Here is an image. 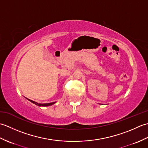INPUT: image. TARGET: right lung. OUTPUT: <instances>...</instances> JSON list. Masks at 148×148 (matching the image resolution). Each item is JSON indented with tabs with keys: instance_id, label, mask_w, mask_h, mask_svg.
Wrapping results in <instances>:
<instances>
[{
	"instance_id": "right-lung-1",
	"label": "right lung",
	"mask_w": 148,
	"mask_h": 148,
	"mask_svg": "<svg viewBox=\"0 0 148 148\" xmlns=\"http://www.w3.org/2000/svg\"><path fill=\"white\" fill-rule=\"evenodd\" d=\"M27 99L29 100H30V101L31 102H32V103H35L36 105H37V106H49L53 105V103H55V102H54L48 103H37V102H34V101H33V100H30V99Z\"/></svg>"
}]
</instances>
